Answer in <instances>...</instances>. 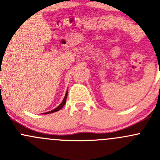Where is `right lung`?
I'll use <instances>...</instances> for the list:
<instances>
[{
    "mask_svg": "<svg viewBox=\"0 0 160 160\" xmlns=\"http://www.w3.org/2000/svg\"><path fill=\"white\" fill-rule=\"evenodd\" d=\"M67 93H68V92L67 91V93H66V95H65V98H64V99H63V101H62V102L60 104H59V106H58L57 108H55V109H53V110H52V111H48V112H46V113H43V114H50V113H53V112H56V111H59L60 110L61 108H62V107H63L64 106V104H66V101H67Z\"/></svg>",
    "mask_w": 160,
    "mask_h": 160,
    "instance_id": "1",
    "label": "right lung"
}]
</instances>
